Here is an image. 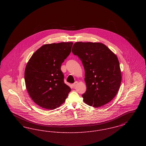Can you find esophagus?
I'll return each mask as SVG.
<instances>
[{"mask_svg": "<svg viewBox=\"0 0 146 146\" xmlns=\"http://www.w3.org/2000/svg\"><path fill=\"white\" fill-rule=\"evenodd\" d=\"M77 84H78V82H76L72 84V86L74 88V87H76V85H77Z\"/></svg>", "mask_w": 146, "mask_h": 146, "instance_id": "34e87169", "label": "esophagus"}]
</instances>
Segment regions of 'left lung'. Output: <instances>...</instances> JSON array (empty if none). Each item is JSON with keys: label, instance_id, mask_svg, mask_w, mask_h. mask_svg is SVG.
Here are the masks:
<instances>
[{"label": "left lung", "instance_id": "8db88e82", "mask_svg": "<svg viewBox=\"0 0 146 146\" xmlns=\"http://www.w3.org/2000/svg\"><path fill=\"white\" fill-rule=\"evenodd\" d=\"M72 52L81 60L85 70L87 89L82 95L84 102L100 107L111 101L121 82L117 55L101 42H76Z\"/></svg>", "mask_w": 146, "mask_h": 146}]
</instances>
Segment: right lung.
Masks as SVG:
<instances>
[{"label":"right lung","mask_w":146,"mask_h":146,"mask_svg":"<svg viewBox=\"0 0 146 146\" xmlns=\"http://www.w3.org/2000/svg\"><path fill=\"white\" fill-rule=\"evenodd\" d=\"M72 42L45 44L31 56L25 70L28 94L35 103L46 110L59 107L71 89L64 83L61 64L71 52Z\"/></svg>","instance_id":"1"}]
</instances>
